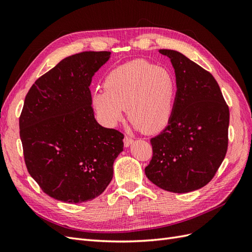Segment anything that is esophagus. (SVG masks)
I'll return each mask as SVG.
<instances>
[{
  "mask_svg": "<svg viewBox=\"0 0 252 252\" xmlns=\"http://www.w3.org/2000/svg\"><path fill=\"white\" fill-rule=\"evenodd\" d=\"M123 142H124V146H125V147H129V146H130V145L132 144L133 140H132L131 138H129L128 135H125Z\"/></svg>",
  "mask_w": 252,
  "mask_h": 252,
  "instance_id": "34e87169",
  "label": "esophagus"
}]
</instances>
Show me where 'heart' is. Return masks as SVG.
Masks as SVG:
<instances>
[{"mask_svg": "<svg viewBox=\"0 0 252 252\" xmlns=\"http://www.w3.org/2000/svg\"><path fill=\"white\" fill-rule=\"evenodd\" d=\"M105 90L93 95L94 108L103 123L114 127L128 117L145 133L159 132L172 117L177 84L166 68L145 60H135L111 70L104 82Z\"/></svg>", "mask_w": 252, "mask_h": 252, "instance_id": "obj_1", "label": "heart"}]
</instances>
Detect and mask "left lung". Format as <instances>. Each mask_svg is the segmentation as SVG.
<instances>
[{"label": "left lung", "mask_w": 252, "mask_h": 252, "mask_svg": "<svg viewBox=\"0 0 252 252\" xmlns=\"http://www.w3.org/2000/svg\"><path fill=\"white\" fill-rule=\"evenodd\" d=\"M174 68L177 94L170 122L150 140L152 158L146 177L174 193L207 185L228 147L229 108L212 74L183 53L159 49Z\"/></svg>", "instance_id": "left-lung-1"}]
</instances>
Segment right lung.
Here are the masks:
<instances>
[{"label": "right lung", "instance_id": "obj_1", "mask_svg": "<svg viewBox=\"0 0 252 252\" xmlns=\"http://www.w3.org/2000/svg\"><path fill=\"white\" fill-rule=\"evenodd\" d=\"M109 51H85L37 79L25 97L20 136L29 174L58 201L94 200L109 185L124 134L94 119L90 83Z\"/></svg>", "mask_w": 252, "mask_h": 252}]
</instances>
